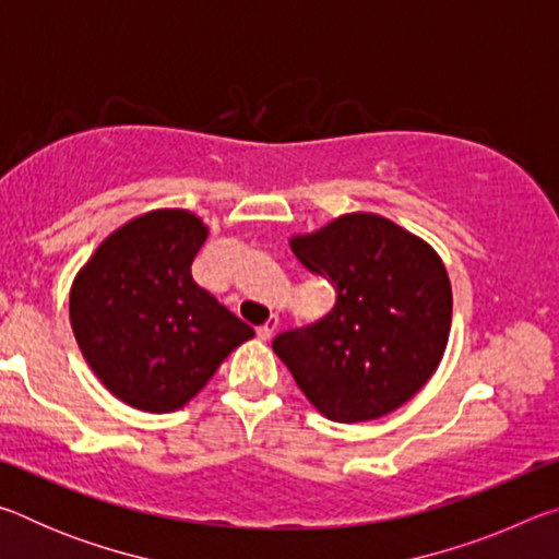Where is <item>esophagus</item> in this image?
<instances>
[{"instance_id":"obj_1","label":"esophagus","mask_w":559,"mask_h":559,"mask_svg":"<svg viewBox=\"0 0 559 559\" xmlns=\"http://www.w3.org/2000/svg\"><path fill=\"white\" fill-rule=\"evenodd\" d=\"M276 328H278V318L271 316V318L266 320V323L257 328V333H259L261 340H269L273 333H276Z\"/></svg>"}]
</instances>
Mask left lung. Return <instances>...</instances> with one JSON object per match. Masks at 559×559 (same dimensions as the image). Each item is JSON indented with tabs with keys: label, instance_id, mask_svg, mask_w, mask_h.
Listing matches in <instances>:
<instances>
[{
	"label": "left lung",
	"instance_id": "left-lung-1",
	"mask_svg": "<svg viewBox=\"0 0 559 559\" xmlns=\"http://www.w3.org/2000/svg\"><path fill=\"white\" fill-rule=\"evenodd\" d=\"M290 249L337 290L320 323L273 340L300 392L343 424L400 409L431 380L449 345L453 293L439 253L372 212L290 236Z\"/></svg>",
	"mask_w": 559,
	"mask_h": 559
}]
</instances>
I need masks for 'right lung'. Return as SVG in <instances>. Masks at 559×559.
Returning <instances> with one entry per match:
<instances>
[{
	"instance_id": "right-lung-1",
	"label": "right lung",
	"mask_w": 559,
	"mask_h": 559,
	"mask_svg": "<svg viewBox=\"0 0 559 559\" xmlns=\"http://www.w3.org/2000/svg\"><path fill=\"white\" fill-rule=\"evenodd\" d=\"M210 234L187 210L118 226L75 273L69 318L93 374L140 412H177L204 390L253 328L192 278Z\"/></svg>"
}]
</instances>
